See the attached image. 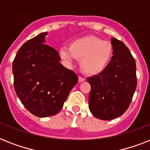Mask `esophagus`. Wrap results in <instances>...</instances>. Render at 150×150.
<instances>
[{"instance_id":"34e87169","label":"esophagus","mask_w":150,"mask_h":150,"mask_svg":"<svg viewBox=\"0 0 150 150\" xmlns=\"http://www.w3.org/2000/svg\"><path fill=\"white\" fill-rule=\"evenodd\" d=\"M85 79L84 78H82V77H79V82H83L85 81Z\"/></svg>"}]
</instances>
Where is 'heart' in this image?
Returning a JSON list of instances; mask_svg holds the SVG:
<instances>
[{"label": "heart", "mask_w": 150, "mask_h": 150, "mask_svg": "<svg viewBox=\"0 0 150 150\" xmlns=\"http://www.w3.org/2000/svg\"><path fill=\"white\" fill-rule=\"evenodd\" d=\"M62 59L72 63L75 58L81 60L82 72L89 76L98 75L108 67L113 57V46L97 36H87L75 39L69 45V49L60 50Z\"/></svg>", "instance_id": "heart-1"}]
</instances>
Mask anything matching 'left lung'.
I'll return each instance as SVG.
<instances>
[{"instance_id":"8db88e82","label":"left lung","mask_w":150,"mask_h":150,"mask_svg":"<svg viewBox=\"0 0 150 150\" xmlns=\"http://www.w3.org/2000/svg\"><path fill=\"white\" fill-rule=\"evenodd\" d=\"M113 57L106 70L87 79L91 86L89 108L94 117L109 121L118 117L130 105L136 86V65L125 43L110 39Z\"/></svg>"}]
</instances>
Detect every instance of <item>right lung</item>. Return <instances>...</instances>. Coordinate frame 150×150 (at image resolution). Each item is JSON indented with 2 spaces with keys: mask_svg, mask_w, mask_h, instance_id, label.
<instances>
[{
  "mask_svg": "<svg viewBox=\"0 0 150 150\" xmlns=\"http://www.w3.org/2000/svg\"><path fill=\"white\" fill-rule=\"evenodd\" d=\"M47 33H41L21 47L12 64L18 97L39 117L55 115L78 82L74 71L61 63L58 52L44 44Z\"/></svg>",
  "mask_w": 150,
  "mask_h": 150,
  "instance_id": "add662e5",
  "label": "right lung"
}]
</instances>
